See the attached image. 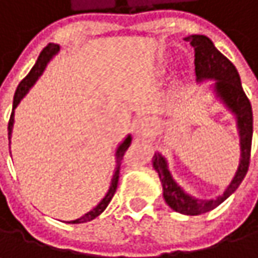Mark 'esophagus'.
I'll return each mask as SVG.
<instances>
[{
  "label": "esophagus",
  "instance_id": "34e87169",
  "mask_svg": "<svg viewBox=\"0 0 258 258\" xmlns=\"http://www.w3.org/2000/svg\"><path fill=\"white\" fill-rule=\"evenodd\" d=\"M151 127H152V122L149 119H146V118H142V119H139L136 122L134 130H136V134L137 136H146L149 133Z\"/></svg>",
  "mask_w": 258,
  "mask_h": 258
}]
</instances>
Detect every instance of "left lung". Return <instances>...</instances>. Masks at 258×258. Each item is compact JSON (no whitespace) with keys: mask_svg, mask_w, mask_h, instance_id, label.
Listing matches in <instances>:
<instances>
[{"mask_svg":"<svg viewBox=\"0 0 258 258\" xmlns=\"http://www.w3.org/2000/svg\"><path fill=\"white\" fill-rule=\"evenodd\" d=\"M194 47V66L197 80L215 79V92L224 101V104L232 110L237 119V128L240 137V161L236 170V175L227 186V189L217 197L215 200H199L192 196H188L179 185L173 180L166 160L155 154L152 158L154 169L157 170L161 185L163 196L166 203L176 212L183 215H200L215 209L221 205L229 196L237 189L243 180L251 157V140H252V109L248 97L245 95L240 78L236 67L229 61L208 38L206 35H189L183 38Z\"/></svg>","mask_w":258,"mask_h":258,"instance_id":"8db88e82","label":"left lung"}]
</instances>
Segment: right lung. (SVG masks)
<instances>
[{"mask_svg":"<svg viewBox=\"0 0 258 258\" xmlns=\"http://www.w3.org/2000/svg\"><path fill=\"white\" fill-rule=\"evenodd\" d=\"M58 50H59V46L58 44H53V43H49L43 50H41V53H40V56H38V59H37V62H35V66L31 69V72L26 75V78L18 85V89H16V92H15V98H13V110H12V115H10V121H9V140H10V136H12V128H13V122H15V109H16V106L21 103V100L25 97V94L29 91V88L35 83V80L40 78V75L43 73V70H44V67L47 66V62L50 61V58L55 55V53H58ZM130 143H131V137H127L119 146H118V149H116V167H115V175H113V178H112V183H110V188H109V191H107V194L104 196V199L92 209V211H89L88 214H85L83 217H80L78 220H75V221H70L72 224H80V223H86V221H91V220H94V218H97L106 208H107V205L110 203V200H112V197H113V194H115V191H116V188H118V180H119V169H121V161H122V157H124V154H125V151L128 149ZM10 145V143H9Z\"/></svg>","mask_w":258,"mask_h":258,"instance_id":"right-lung-1","label":"right lung"}]
</instances>
